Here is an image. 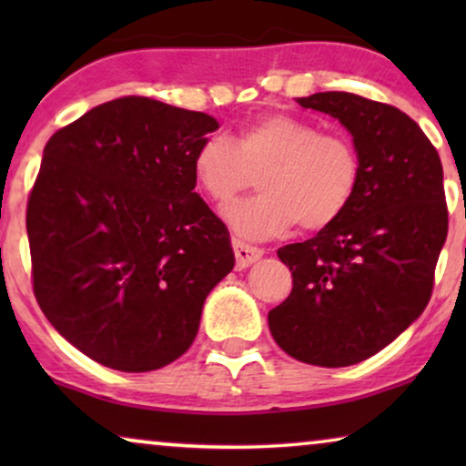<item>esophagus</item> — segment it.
Returning <instances> with one entry per match:
<instances>
[{
  "instance_id": "esophagus-1",
  "label": "esophagus",
  "mask_w": 466,
  "mask_h": 466,
  "mask_svg": "<svg viewBox=\"0 0 466 466\" xmlns=\"http://www.w3.org/2000/svg\"><path fill=\"white\" fill-rule=\"evenodd\" d=\"M233 250H235V258H238L239 269H246V267L257 263V260L263 257V250H260V248L248 246L244 241H238V239L233 241Z\"/></svg>"
}]
</instances>
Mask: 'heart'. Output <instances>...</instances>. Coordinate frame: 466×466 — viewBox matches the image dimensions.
Returning <instances> with one entry per match:
<instances>
[{
	"label": "heart",
	"instance_id": "obj_1",
	"mask_svg": "<svg viewBox=\"0 0 466 466\" xmlns=\"http://www.w3.org/2000/svg\"><path fill=\"white\" fill-rule=\"evenodd\" d=\"M203 193L227 206L258 176L263 193L225 209L239 238L267 239L292 225L320 231L352 203L360 182V157L343 133H320L292 114H267L241 127L233 142L209 136L193 157Z\"/></svg>",
	"mask_w": 466,
	"mask_h": 466
}]
</instances>
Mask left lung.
Masks as SVG:
<instances>
[{"instance_id":"8db88e82","label":"left lung","mask_w":466,"mask_h":466,"mask_svg":"<svg viewBox=\"0 0 466 466\" xmlns=\"http://www.w3.org/2000/svg\"><path fill=\"white\" fill-rule=\"evenodd\" d=\"M297 104L346 127L360 182L333 225L279 248L292 292L267 320L292 359L348 367L397 339L429 303L448 238L443 167L431 139L399 107L339 91Z\"/></svg>"}]
</instances>
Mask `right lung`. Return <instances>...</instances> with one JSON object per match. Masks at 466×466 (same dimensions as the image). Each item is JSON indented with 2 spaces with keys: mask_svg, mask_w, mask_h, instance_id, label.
<instances>
[{
  "mask_svg": "<svg viewBox=\"0 0 466 466\" xmlns=\"http://www.w3.org/2000/svg\"><path fill=\"white\" fill-rule=\"evenodd\" d=\"M209 114L120 97L63 127L27 203L34 292L61 337L99 365L155 371L195 341L235 257L195 193Z\"/></svg>",
  "mask_w": 466,
  "mask_h": 466,
  "instance_id": "1",
  "label": "right lung"
}]
</instances>
